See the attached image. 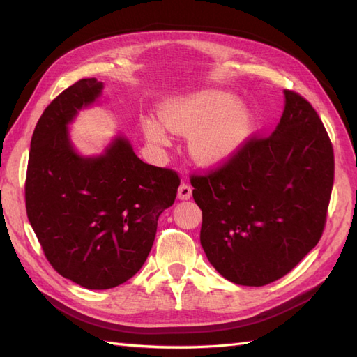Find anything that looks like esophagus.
Masks as SVG:
<instances>
[{
	"instance_id": "obj_1",
	"label": "esophagus",
	"mask_w": 357,
	"mask_h": 357,
	"mask_svg": "<svg viewBox=\"0 0 357 357\" xmlns=\"http://www.w3.org/2000/svg\"><path fill=\"white\" fill-rule=\"evenodd\" d=\"M192 196V185L183 183L178 188V198L179 199H190Z\"/></svg>"
}]
</instances>
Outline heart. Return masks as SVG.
<instances>
[{"label": "heart", "mask_w": 357, "mask_h": 357, "mask_svg": "<svg viewBox=\"0 0 357 357\" xmlns=\"http://www.w3.org/2000/svg\"><path fill=\"white\" fill-rule=\"evenodd\" d=\"M161 119L172 133L190 135L192 156L204 165L224 162L244 144L250 130V115L233 95L206 90L178 98L167 104ZM164 125V126H165ZM159 121L144 119L146 138L156 146H169L170 135Z\"/></svg>", "instance_id": "1"}]
</instances>
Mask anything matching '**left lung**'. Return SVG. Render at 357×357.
<instances>
[{
    "label": "left lung",
    "instance_id": "8db88e82",
    "mask_svg": "<svg viewBox=\"0 0 357 357\" xmlns=\"http://www.w3.org/2000/svg\"><path fill=\"white\" fill-rule=\"evenodd\" d=\"M275 132L252 135L215 169L192 173L202 210L201 245L238 285L262 287L290 273L319 242L335 181V153L304 96L285 90Z\"/></svg>",
    "mask_w": 357,
    "mask_h": 357
}]
</instances>
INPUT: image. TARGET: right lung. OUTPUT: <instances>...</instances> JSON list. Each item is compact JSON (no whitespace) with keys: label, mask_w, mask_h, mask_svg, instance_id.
I'll return each mask as SVG.
<instances>
[{"label":"right lung","mask_w":357,"mask_h":357,"mask_svg":"<svg viewBox=\"0 0 357 357\" xmlns=\"http://www.w3.org/2000/svg\"><path fill=\"white\" fill-rule=\"evenodd\" d=\"M102 82L79 79L53 100L30 142L26 211L55 271L90 290L133 278L153 245L158 218L176 199L179 174L142 162L124 138L105 155L75 153L67 124Z\"/></svg>","instance_id":"obj_1"}]
</instances>
